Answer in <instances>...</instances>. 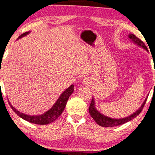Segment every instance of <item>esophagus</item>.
<instances>
[{
  "instance_id": "34e87169",
  "label": "esophagus",
  "mask_w": 155,
  "mask_h": 155,
  "mask_svg": "<svg viewBox=\"0 0 155 155\" xmlns=\"http://www.w3.org/2000/svg\"><path fill=\"white\" fill-rule=\"evenodd\" d=\"M82 83H83V84H84V85L88 87V86L91 85V80H90L89 79H88V78H85V79H83Z\"/></svg>"
}]
</instances>
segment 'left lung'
I'll list each match as a JSON object with an SVG mask.
<instances>
[{"label":"left lung","mask_w":155,"mask_h":155,"mask_svg":"<svg viewBox=\"0 0 155 155\" xmlns=\"http://www.w3.org/2000/svg\"><path fill=\"white\" fill-rule=\"evenodd\" d=\"M129 39L133 42L134 44L137 45V46L142 48L145 49L146 51L148 52L147 47L146 46L145 44L143 43L139 38H137L135 35H134L133 34H130L128 35ZM154 86H155V83H154ZM147 97L146 98V99L144 100V101L143 102L142 105L137 109V110L132 114V115H129V116L125 117V118H110V117L106 116V115H103L102 113H100L98 110H97L96 107V103H95V99L94 98H92V101L91 104H90L89 107V113L91 116L94 119L95 121L98 124V125L101 126V127H116V126H120L124 124L127 123V122L130 121V120H132L137 116V115L140 113V112L142 111L144 105H145L146 101L147 100Z\"/></svg>","instance_id":"8db88e82"}]
</instances>
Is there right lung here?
<instances>
[{
	"instance_id": "add662e5",
	"label": "right lung",
	"mask_w": 155,
	"mask_h": 155,
	"mask_svg": "<svg viewBox=\"0 0 155 155\" xmlns=\"http://www.w3.org/2000/svg\"><path fill=\"white\" fill-rule=\"evenodd\" d=\"M30 32L31 31H28L25 32V33H23V35H21L19 37H18V40L22 38L23 37L26 36V35H28ZM73 92H74V84L70 86L68 88H67V89L60 95V96L59 97L58 99H57V101L54 103V104L53 105L52 107L51 108L50 110H48V111L45 112V113L40 115H25V114L20 113V111L17 110V109H15L14 107L11 104L9 101H8V104H10V106H11L13 111H14L18 116H20L21 118L27 120V121L30 122V123L36 124L40 125L48 124L52 123L53 121L57 120L59 115L62 113V112H63L64 107H65L66 106V104H67L68 99L70 96L72 94Z\"/></svg>"
}]
</instances>
